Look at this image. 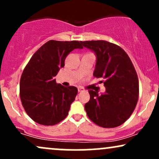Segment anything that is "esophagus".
Listing matches in <instances>:
<instances>
[{"label": "esophagus", "instance_id": "34e87169", "mask_svg": "<svg viewBox=\"0 0 159 159\" xmlns=\"http://www.w3.org/2000/svg\"><path fill=\"white\" fill-rule=\"evenodd\" d=\"M78 92H81V91H83V89H82L81 88V87H78Z\"/></svg>", "mask_w": 159, "mask_h": 159}]
</instances>
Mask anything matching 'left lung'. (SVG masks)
Here are the masks:
<instances>
[{"label":"left lung","instance_id":"1","mask_svg":"<svg viewBox=\"0 0 159 159\" xmlns=\"http://www.w3.org/2000/svg\"><path fill=\"white\" fill-rule=\"evenodd\" d=\"M81 44L96 54L93 76L104 78L106 88L101 95L89 90L90 101L84 105L87 116L98 126H119L130 117L139 97V82L132 62L123 48L107 41H84Z\"/></svg>","mask_w":159,"mask_h":159}]
</instances>
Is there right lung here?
<instances>
[{"instance_id": "obj_1", "label": "right lung", "mask_w": 159, "mask_h": 159, "mask_svg": "<svg viewBox=\"0 0 159 159\" xmlns=\"http://www.w3.org/2000/svg\"><path fill=\"white\" fill-rule=\"evenodd\" d=\"M75 48H83L81 41L49 40L34 53L24 69L20 98L27 114L40 125H56L69 114L78 89L57 84L54 77Z\"/></svg>"}]
</instances>
